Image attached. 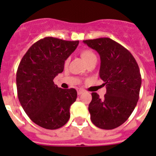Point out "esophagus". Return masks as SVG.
<instances>
[{"label": "esophagus", "mask_w": 156, "mask_h": 156, "mask_svg": "<svg viewBox=\"0 0 156 156\" xmlns=\"http://www.w3.org/2000/svg\"><path fill=\"white\" fill-rule=\"evenodd\" d=\"M84 92V90H83V89H78V95H81V94H83Z\"/></svg>", "instance_id": "1"}]
</instances>
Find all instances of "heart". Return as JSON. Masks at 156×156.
<instances>
[{"label":"heart","mask_w":156,"mask_h":156,"mask_svg":"<svg viewBox=\"0 0 156 156\" xmlns=\"http://www.w3.org/2000/svg\"><path fill=\"white\" fill-rule=\"evenodd\" d=\"M80 55H81V58L84 59V62H86V64L88 63L90 61L93 60V59H94L97 58L96 57L95 53H94L91 50H90V49H87V48L82 49V50L80 51ZM69 62V58H67V59L65 60V62H64V64H65L66 66H68Z\"/></svg>","instance_id":"1"}]
</instances>
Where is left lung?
<instances>
[{
  "instance_id": "1",
  "label": "left lung",
  "mask_w": 156,
  "mask_h": 156,
  "mask_svg": "<svg viewBox=\"0 0 156 156\" xmlns=\"http://www.w3.org/2000/svg\"><path fill=\"white\" fill-rule=\"evenodd\" d=\"M100 56V77L106 87L104 98L92 93L88 106L91 122L105 130L125 123L139 100L141 75L136 59L128 50L108 37L84 41Z\"/></svg>"
}]
</instances>
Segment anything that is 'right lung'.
I'll return each mask as SVG.
<instances>
[{
	"label": "right lung",
	"instance_id": "right-lung-1",
	"mask_svg": "<svg viewBox=\"0 0 156 156\" xmlns=\"http://www.w3.org/2000/svg\"><path fill=\"white\" fill-rule=\"evenodd\" d=\"M79 41L46 37L33 44L20 61L16 87L20 104L36 125L55 130L67 123L70 106L77 98L74 88L62 89L53 79Z\"/></svg>",
	"mask_w": 156,
	"mask_h": 156
}]
</instances>
